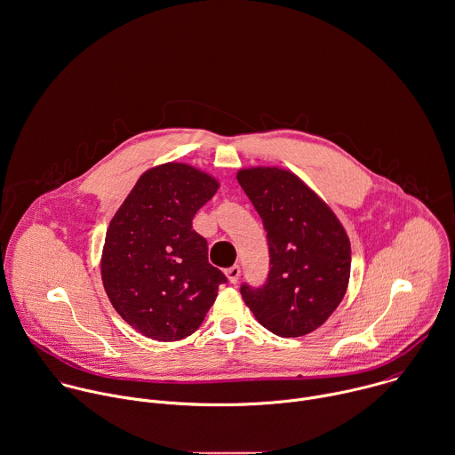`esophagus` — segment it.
<instances>
[{"instance_id":"1","label":"esophagus","mask_w":455,"mask_h":455,"mask_svg":"<svg viewBox=\"0 0 455 455\" xmlns=\"http://www.w3.org/2000/svg\"><path fill=\"white\" fill-rule=\"evenodd\" d=\"M226 275H228V279H229L231 284H236L238 279H240V267L235 265V267L228 268V270H226Z\"/></svg>"}]
</instances>
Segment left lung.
Returning <instances> with one entry per match:
<instances>
[{"instance_id": "left-lung-1", "label": "left lung", "mask_w": 455, "mask_h": 455, "mask_svg": "<svg viewBox=\"0 0 455 455\" xmlns=\"http://www.w3.org/2000/svg\"><path fill=\"white\" fill-rule=\"evenodd\" d=\"M236 180L263 220L272 265L261 288L242 284L243 302L279 337L310 333L346 295L351 274L346 229L288 169L247 167Z\"/></svg>"}]
</instances>
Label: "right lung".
I'll return each mask as SVG.
<instances>
[{"instance_id":"1","label":"right lung","mask_w":455,"mask_h":455,"mask_svg":"<svg viewBox=\"0 0 455 455\" xmlns=\"http://www.w3.org/2000/svg\"><path fill=\"white\" fill-rule=\"evenodd\" d=\"M219 181L181 162L143 172L106 233L100 272L116 312L140 333L171 342L194 333L226 275L192 229Z\"/></svg>"}]
</instances>
